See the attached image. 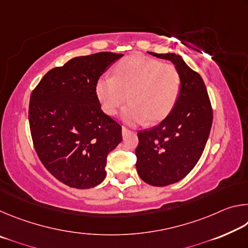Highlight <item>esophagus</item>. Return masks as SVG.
Here are the masks:
<instances>
[{
    "label": "esophagus",
    "mask_w": 248,
    "mask_h": 248,
    "mask_svg": "<svg viewBox=\"0 0 248 248\" xmlns=\"http://www.w3.org/2000/svg\"><path fill=\"white\" fill-rule=\"evenodd\" d=\"M121 132H123V136H127V134H130V133H134V131H132V130H129L127 128H123V130H121Z\"/></svg>",
    "instance_id": "obj_1"
}]
</instances>
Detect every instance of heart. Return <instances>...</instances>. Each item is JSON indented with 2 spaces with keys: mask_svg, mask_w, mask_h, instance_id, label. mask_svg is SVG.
<instances>
[{
  "mask_svg": "<svg viewBox=\"0 0 248 248\" xmlns=\"http://www.w3.org/2000/svg\"><path fill=\"white\" fill-rule=\"evenodd\" d=\"M180 93V75L173 64L132 54L115 66L114 77L103 75L96 83V94L107 115H115L129 99L121 118L137 124L148 119L156 124L173 110Z\"/></svg>",
  "mask_w": 248,
  "mask_h": 248,
  "instance_id": "heart-1",
  "label": "heart"
}]
</instances>
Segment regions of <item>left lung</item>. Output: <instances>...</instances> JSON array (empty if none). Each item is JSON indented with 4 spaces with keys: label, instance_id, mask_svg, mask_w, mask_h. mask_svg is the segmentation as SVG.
Segmentation results:
<instances>
[{
    "label": "left lung",
    "instance_id": "left-lung-1",
    "mask_svg": "<svg viewBox=\"0 0 248 248\" xmlns=\"http://www.w3.org/2000/svg\"><path fill=\"white\" fill-rule=\"evenodd\" d=\"M152 56L173 62L180 75V93L161 124L138 133L137 170L152 186L164 187L190 173L202 154L212 125V107L200 75L175 53Z\"/></svg>",
    "mask_w": 248,
    "mask_h": 248
}]
</instances>
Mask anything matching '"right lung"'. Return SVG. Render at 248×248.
Returning <instances> with one entry per match:
<instances>
[{
	"label": "right lung",
	"instance_id": "1",
	"mask_svg": "<svg viewBox=\"0 0 248 248\" xmlns=\"http://www.w3.org/2000/svg\"><path fill=\"white\" fill-rule=\"evenodd\" d=\"M123 54L98 52L50 70L32 91L28 119L36 153L66 186L89 189L106 177L121 125L100 108L96 83Z\"/></svg>",
	"mask_w": 248,
	"mask_h": 248
}]
</instances>
